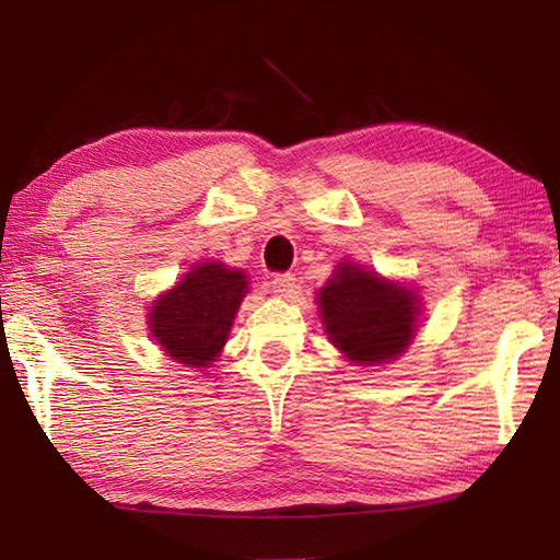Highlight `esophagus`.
Here are the masks:
<instances>
[{
    "label": "esophagus",
    "mask_w": 560,
    "mask_h": 560,
    "mask_svg": "<svg viewBox=\"0 0 560 560\" xmlns=\"http://www.w3.org/2000/svg\"><path fill=\"white\" fill-rule=\"evenodd\" d=\"M269 287L279 299H291L295 293V277L293 273H277V277L269 281Z\"/></svg>",
    "instance_id": "1"
}]
</instances>
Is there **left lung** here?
I'll use <instances>...</instances> for the list:
<instances>
[{
    "mask_svg": "<svg viewBox=\"0 0 560 560\" xmlns=\"http://www.w3.org/2000/svg\"><path fill=\"white\" fill-rule=\"evenodd\" d=\"M329 341L359 365L395 361L416 337L419 295L401 283L341 261L317 293Z\"/></svg>",
    "mask_w": 560,
    "mask_h": 560,
    "instance_id": "8db88e82",
    "label": "left lung"
}]
</instances>
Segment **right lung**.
<instances>
[{
	"label": "right lung",
	"mask_w": 560,
	"mask_h": 560,
	"mask_svg": "<svg viewBox=\"0 0 560 560\" xmlns=\"http://www.w3.org/2000/svg\"><path fill=\"white\" fill-rule=\"evenodd\" d=\"M247 293V277L221 261L195 265L151 303L149 329L173 361L209 368L219 359Z\"/></svg>",
	"instance_id": "add662e5"
}]
</instances>
